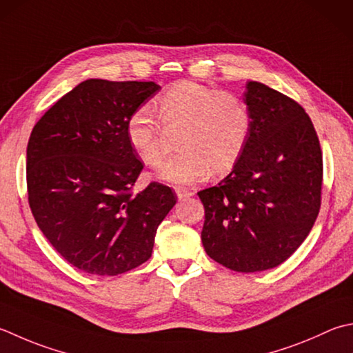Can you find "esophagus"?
Instances as JSON below:
<instances>
[{"mask_svg": "<svg viewBox=\"0 0 353 353\" xmlns=\"http://www.w3.org/2000/svg\"><path fill=\"white\" fill-rule=\"evenodd\" d=\"M176 194L179 199H188L191 196H194V191L191 190H186V188H176Z\"/></svg>", "mask_w": 353, "mask_h": 353, "instance_id": "1", "label": "esophagus"}]
</instances>
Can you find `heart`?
Listing matches in <instances>:
<instances>
[{
    "label": "heart",
    "instance_id": "1",
    "mask_svg": "<svg viewBox=\"0 0 353 353\" xmlns=\"http://www.w3.org/2000/svg\"><path fill=\"white\" fill-rule=\"evenodd\" d=\"M151 110L159 122L148 108H137L127 122V137L143 163L156 165L167 153V133L179 130L176 147L181 151L156 170L159 181L168 183L191 185L211 171H231L252 133L251 107L241 96L194 81L174 82Z\"/></svg>",
    "mask_w": 353,
    "mask_h": 353
}]
</instances>
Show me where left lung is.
Here are the masks:
<instances>
[{
    "label": "left lung",
    "mask_w": 353,
    "mask_h": 353,
    "mask_svg": "<svg viewBox=\"0 0 353 353\" xmlns=\"http://www.w3.org/2000/svg\"><path fill=\"white\" fill-rule=\"evenodd\" d=\"M252 133L222 182L199 191L205 208L202 243L237 272L281 265L312 230L321 206L323 153L299 102L261 82L246 84Z\"/></svg>",
    "instance_id": "obj_1"
}]
</instances>
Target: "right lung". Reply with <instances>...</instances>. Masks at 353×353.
<instances>
[{
	"label": "right lung",
	"instance_id": "1",
	"mask_svg": "<svg viewBox=\"0 0 353 353\" xmlns=\"http://www.w3.org/2000/svg\"><path fill=\"white\" fill-rule=\"evenodd\" d=\"M161 85L87 79L33 127L27 145V197L34 220L68 263L119 275L145 263L157 226L176 203L170 186L134 183L143 170L127 122Z\"/></svg>",
	"mask_w": 353,
	"mask_h": 353
}]
</instances>
